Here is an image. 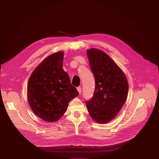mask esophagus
I'll use <instances>...</instances> for the list:
<instances>
[{
	"label": "esophagus",
	"mask_w": 159,
	"mask_h": 159,
	"mask_svg": "<svg viewBox=\"0 0 159 159\" xmlns=\"http://www.w3.org/2000/svg\"><path fill=\"white\" fill-rule=\"evenodd\" d=\"M77 91H78V92L79 93V94H80V93H81V91H82V88H81V87H78V88H77Z\"/></svg>",
	"instance_id": "1"
}]
</instances>
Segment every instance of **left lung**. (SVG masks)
<instances>
[{"mask_svg": "<svg viewBox=\"0 0 159 159\" xmlns=\"http://www.w3.org/2000/svg\"><path fill=\"white\" fill-rule=\"evenodd\" d=\"M91 71L95 80L92 98L86 101L91 117L98 123L113 120L126 101L128 82L119 67L104 52L87 50Z\"/></svg>", "mask_w": 159, "mask_h": 159, "instance_id": "1", "label": "left lung"}]
</instances>
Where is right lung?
Here are the masks:
<instances>
[{"label":"right lung","instance_id":"right-lung-1","mask_svg":"<svg viewBox=\"0 0 159 159\" xmlns=\"http://www.w3.org/2000/svg\"><path fill=\"white\" fill-rule=\"evenodd\" d=\"M64 53L46 57L28 82V100L33 111L46 122H55L66 112L68 103L79 95L62 68Z\"/></svg>","mask_w":159,"mask_h":159}]
</instances>
